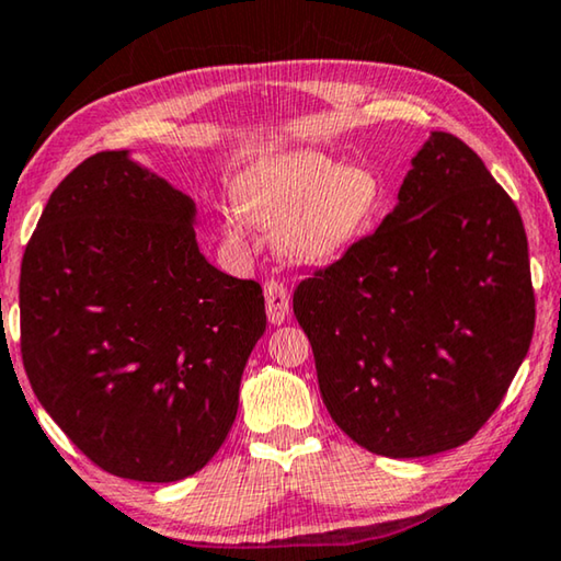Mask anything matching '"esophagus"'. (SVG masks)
Listing matches in <instances>:
<instances>
[{
	"label": "esophagus",
	"instance_id": "34e87169",
	"mask_svg": "<svg viewBox=\"0 0 561 561\" xmlns=\"http://www.w3.org/2000/svg\"><path fill=\"white\" fill-rule=\"evenodd\" d=\"M263 294H265L267 321L275 323V327H280V323L288 319V311H290V298H288L286 286L278 280H267L263 286Z\"/></svg>",
	"mask_w": 561,
	"mask_h": 561
}]
</instances>
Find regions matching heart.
<instances>
[{"label":"heart","mask_w":561,"mask_h":561,"mask_svg":"<svg viewBox=\"0 0 561 561\" xmlns=\"http://www.w3.org/2000/svg\"><path fill=\"white\" fill-rule=\"evenodd\" d=\"M381 194L379 174L359 161L339 164L321 151L275 153L234 186L240 215H225V240L245 250L248 222L275 230V248L286 261L323 265L362 238Z\"/></svg>","instance_id":"b5f03b06"}]
</instances>
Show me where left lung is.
<instances>
[{"mask_svg": "<svg viewBox=\"0 0 561 561\" xmlns=\"http://www.w3.org/2000/svg\"><path fill=\"white\" fill-rule=\"evenodd\" d=\"M323 404L356 445L422 458L493 415L534 334L522 215L481 157L433 131L375 234L300 280Z\"/></svg>", "mask_w": 561, "mask_h": 561, "instance_id": "8db88e82", "label": "left lung"}]
</instances>
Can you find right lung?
Instances as JSON below:
<instances>
[{"label": "right lung", "instance_id": "right-lung-1", "mask_svg": "<svg viewBox=\"0 0 561 561\" xmlns=\"http://www.w3.org/2000/svg\"><path fill=\"white\" fill-rule=\"evenodd\" d=\"M131 153L88 157L47 199L22 257V362L93 462L174 483L230 433L265 300L199 253L194 199Z\"/></svg>", "mask_w": 561, "mask_h": 561}]
</instances>
